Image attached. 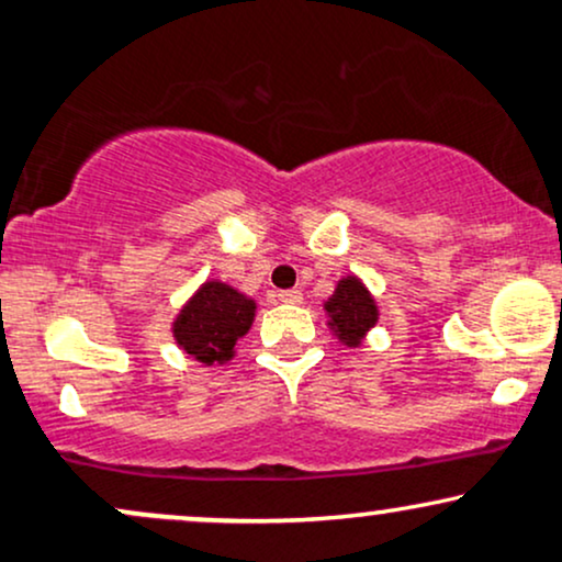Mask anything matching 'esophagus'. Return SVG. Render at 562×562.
I'll use <instances>...</instances> for the list:
<instances>
[{
  "label": "esophagus",
  "instance_id": "obj_1",
  "mask_svg": "<svg viewBox=\"0 0 562 562\" xmlns=\"http://www.w3.org/2000/svg\"><path fill=\"white\" fill-rule=\"evenodd\" d=\"M277 301H280V303H301L303 295H301V290H280V293H277Z\"/></svg>",
  "mask_w": 562,
  "mask_h": 562
}]
</instances>
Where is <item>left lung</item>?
Here are the masks:
<instances>
[{"label": "left lung", "instance_id": "left-lung-1", "mask_svg": "<svg viewBox=\"0 0 562 562\" xmlns=\"http://www.w3.org/2000/svg\"><path fill=\"white\" fill-rule=\"evenodd\" d=\"M325 312L330 317V330L344 340L346 346L357 348L364 335L378 325V306L370 290L357 277H344L335 288V293L325 301Z\"/></svg>", "mask_w": 562, "mask_h": 562}]
</instances>
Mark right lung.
Masks as SVG:
<instances>
[{"label": "right lung", "instance_id": "obj_1", "mask_svg": "<svg viewBox=\"0 0 562 562\" xmlns=\"http://www.w3.org/2000/svg\"><path fill=\"white\" fill-rule=\"evenodd\" d=\"M254 317V299L211 280L177 314L173 340L200 364H224L235 357L237 340L250 330Z\"/></svg>", "mask_w": 562, "mask_h": 562}]
</instances>
